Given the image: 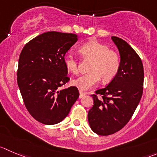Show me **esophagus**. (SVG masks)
I'll return each instance as SVG.
<instances>
[{"instance_id": "1", "label": "esophagus", "mask_w": 157, "mask_h": 157, "mask_svg": "<svg viewBox=\"0 0 157 157\" xmlns=\"http://www.w3.org/2000/svg\"><path fill=\"white\" fill-rule=\"evenodd\" d=\"M86 95V92H82V91L79 90V98H83V97H84Z\"/></svg>"}]
</instances>
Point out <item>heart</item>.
<instances>
[{"label":"heart","mask_w":157,"mask_h":157,"mask_svg":"<svg viewBox=\"0 0 157 157\" xmlns=\"http://www.w3.org/2000/svg\"><path fill=\"white\" fill-rule=\"evenodd\" d=\"M79 52L84 59L92 60L89 68L90 72L71 80L73 86L81 90H88L98 84L101 78L104 82H109L116 77L120 67V58L117 52L110 50L106 44L90 41L82 45ZM64 63L71 73L75 74L78 71V61L71 53L65 55Z\"/></svg>","instance_id":"obj_1"}]
</instances>
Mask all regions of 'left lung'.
Returning <instances> with one entry per match:
<instances>
[{"mask_svg":"<svg viewBox=\"0 0 157 157\" xmlns=\"http://www.w3.org/2000/svg\"><path fill=\"white\" fill-rule=\"evenodd\" d=\"M112 40L119 49L120 67L106 87L92 95L94 105L88 113L91 129L100 136L111 135L124 127L143 95L144 71L140 56L124 40L116 36Z\"/></svg>","mask_w":157,"mask_h":157,"instance_id":"8db88e82","label":"left lung"}]
</instances>
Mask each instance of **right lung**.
<instances>
[{"label": "right lung", "mask_w": 157, "mask_h": 157, "mask_svg": "<svg viewBox=\"0 0 157 157\" xmlns=\"http://www.w3.org/2000/svg\"><path fill=\"white\" fill-rule=\"evenodd\" d=\"M77 41L75 34L48 31L31 40L21 52L17 85L28 111L43 124L63 120L79 96L75 86L59 89L69 80L64 57Z\"/></svg>", "instance_id": "obj_1"}]
</instances>
